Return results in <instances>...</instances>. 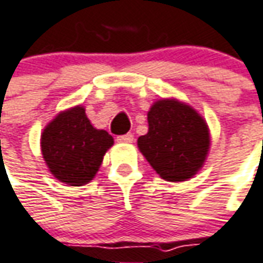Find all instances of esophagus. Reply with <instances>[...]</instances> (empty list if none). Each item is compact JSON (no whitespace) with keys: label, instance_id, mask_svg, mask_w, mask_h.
<instances>
[{"label":"esophagus","instance_id":"34e87169","mask_svg":"<svg viewBox=\"0 0 263 263\" xmlns=\"http://www.w3.org/2000/svg\"><path fill=\"white\" fill-rule=\"evenodd\" d=\"M132 141H134V135L132 134H125V135L117 137V142H119V144H131Z\"/></svg>","mask_w":263,"mask_h":263}]
</instances>
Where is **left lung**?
Wrapping results in <instances>:
<instances>
[{
  "instance_id": "8db88e82",
  "label": "left lung",
  "mask_w": 263,
  "mask_h": 263,
  "mask_svg": "<svg viewBox=\"0 0 263 263\" xmlns=\"http://www.w3.org/2000/svg\"><path fill=\"white\" fill-rule=\"evenodd\" d=\"M148 134L138 148L165 181L182 182L201 170L211 137L205 119L176 100L157 101L148 111Z\"/></svg>"
}]
</instances>
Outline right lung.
<instances>
[{"instance_id":"1","label":"right lung","mask_w":263,"mask_h":263,"mask_svg":"<svg viewBox=\"0 0 263 263\" xmlns=\"http://www.w3.org/2000/svg\"><path fill=\"white\" fill-rule=\"evenodd\" d=\"M112 145L114 138L93 128L81 105L58 114L41 135L42 157L51 174L71 186L92 181Z\"/></svg>"}]
</instances>
